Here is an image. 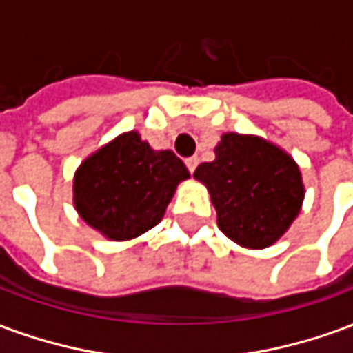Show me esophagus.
<instances>
[{"label": "esophagus", "instance_id": "34e87169", "mask_svg": "<svg viewBox=\"0 0 353 353\" xmlns=\"http://www.w3.org/2000/svg\"><path fill=\"white\" fill-rule=\"evenodd\" d=\"M185 164H187V168H189V172H194L196 170V166H199V157H189V159H185Z\"/></svg>", "mask_w": 353, "mask_h": 353}]
</instances>
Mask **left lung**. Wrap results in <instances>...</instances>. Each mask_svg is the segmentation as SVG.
I'll return each mask as SVG.
<instances>
[{"label": "left lung", "instance_id": "1", "mask_svg": "<svg viewBox=\"0 0 353 353\" xmlns=\"http://www.w3.org/2000/svg\"><path fill=\"white\" fill-rule=\"evenodd\" d=\"M194 177L210 191L223 234L252 250L272 245L303 206L295 161L255 136L225 134L215 161L202 162Z\"/></svg>", "mask_w": 353, "mask_h": 353}]
</instances>
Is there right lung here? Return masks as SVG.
Instances as JSON below:
<instances>
[{"instance_id": "add662e5", "label": "right lung", "mask_w": 353, "mask_h": 353, "mask_svg": "<svg viewBox=\"0 0 353 353\" xmlns=\"http://www.w3.org/2000/svg\"><path fill=\"white\" fill-rule=\"evenodd\" d=\"M189 170L172 151H154L126 132L83 162L73 194L79 215L111 240H130L161 221Z\"/></svg>"}]
</instances>
